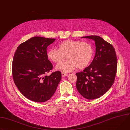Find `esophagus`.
<instances>
[{
    "label": "esophagus",
    "instance_id": "esophagus-1",
    "mask_svg": "<svg viewBox=\"0 0 130 130\" xmlns=\"http://www.w3.org/2000/svg\"><path fill=\"white\" fill-rule=\"evenodd\" d=\"M67 75V73H64V72L62 73V77H65V76H66Z\"/></svg>",
    "mask_w": 130,
    "mask_h": 130
}]
</instances>
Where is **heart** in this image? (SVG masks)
I'll return each instance as SVG.
<instances>
[{"instance_id": "1", "label": "heart", "mask_w": 130, "mask_h": 130, "mask_svg": "<svg viewBox=\"0 0 130 130\" xmlns=\"http://www.w3.org/2000/svg\"><path fill=\"white\" fill-rule=\"evenodd\" d=\"M94 54L92 46L88 42L80 40H66L58 44V49H51L47 53L49 60L59 64L67 58L66 62L56 66L57 69L64 72L86 68L91 62Z\"/></svg>"}]
</instances>
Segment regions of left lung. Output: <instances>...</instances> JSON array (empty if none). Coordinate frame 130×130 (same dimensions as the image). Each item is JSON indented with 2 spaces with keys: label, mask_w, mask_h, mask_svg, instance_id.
Instances as JSON below:
<instances>
[{
  "label": "left lung",
  "mask_w": 130,
  "mask_h": 130,
  "mask_svg": "<svg viewBox=\"0 0 130 130\" xmlns=\"http://www.w3.org/2000/svg\"><path fill=\"white\" fill-rule=\"evenodd\" d=\"M82 38L95 41L96 53L91 64L83 71L77 73L76 88L88 100L98 99L112 86L117 69V56L113 46L100 36L91 35Z\"/></svg>",
  "instance_id": "obj_1"
}]
</instances>
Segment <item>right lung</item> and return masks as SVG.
<instances>
[{"label": "right lung", "instance_id": "1", "mask_svg": "<svg viewBox=\"0 0 130 130\" xmlns=\"http://www.w3.org/2000/svg\"><path fill=\"white\" fill-rule=\"evenodd\" d=\"M54 38L34 37L20 44L14 55L12 73L20 92L35 102H44L54 94L62 79L61 72L46 76L53 68L46 48Z\"/></svg>", "mask_w": 130, "mask_h": 130}]
</instances>
